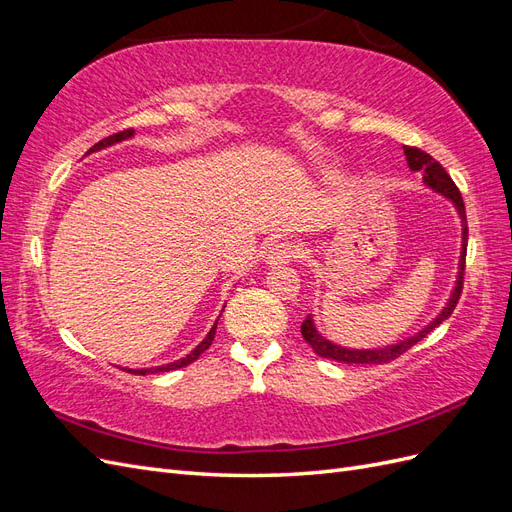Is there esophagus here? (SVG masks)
<instances>
[{"label":"esophagus","mask_w":512,"mask_h":512,"mask_svg":"<svg viewBox=\"0 0 512 512\" xmlns=\"http://www.w3.org/2000/svg\"><path fill=\"white\" fill-rule=\"evenodd\" d=\"M297 254H299V247H297V243H292V241H277L271 250L267 252V256H265V262L267 265H288V262L292 260V258H297Z\"/></svg>","instance_id":"34e87169"}]
</instances>
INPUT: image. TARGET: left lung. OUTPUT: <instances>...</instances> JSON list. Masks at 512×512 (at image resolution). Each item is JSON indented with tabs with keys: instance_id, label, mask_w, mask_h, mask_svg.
I'll return each instance as SVG.
<instances>
[{
	"instance_id": "left-lung-1",
	"label": "left lung",
	"mask_w": 512,
	"mask_h": 512,
	"mask_svg": "<svg viewBox=\"0 0 512 512\" xmlns=\"http://www.w3.org/2000/svg\"><path fill=\"white\" fill-rule=\"evenodd\" d=\"M404 153H406V160L408 166L412 170H421L423 173V181L425 185H429L431 190H436L438 194L446 196L451 203L455 205L459 218H461V258H459V275H457V284L455 290L451 294V299H448L446 307L440 312L438 318H433L423 331H418L416 335L408 337V339H401V342L393 344V346H384V348H376V350H352V348H344V346H337L333 342H329L327 337H322L316 331V324L312 320V316H307L301 324V333L305 342L314 348V352L318 356H324V359H333L337 363H354V365H371V363H389L395 361L399 354H404L406 350H410L416 342H421V339L442 324L448 316L453 314V309L457 307V301L461 297V288H463V275H466V252H468V220H466V207H463V198L461 192L455 185V181L451 179V175L446 173L442 168L440 162L433 160L429 153H425L423 149L418 147H408L404 145Z\"/></svg>"
}]
</instances>
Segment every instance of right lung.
I'll return each mask as SVG.
<instances>
[{"mask_svg": "<svg viewBox=\"0 0 512 512\" xmlns=\"http://www.w3.org/2000/svg\"><path fill=\"white\" fill-rule=\"evenodd\" d=\"M134 134V130H123V132H117V134H113V136H108V138H102L100 143H96L94 147H91L87 153H94V151H100V149H104V147H108V145H115V143H119V141H126V138H130ZM215 329H218V322L213 324L211 327V331L207 333V337L203 339V342H200L188 356H183V359H179V361H175V363H168V365H160V367H149V369H128L130 374H138V376H145V374H158V371H173V369H179V367H185V365H190L192 361H196L200 354H203L209 346H211V342H213V337H215Z\"/></svg>", "mask_w": 512, "mask_h": 512, "instance_id": "right-lung-1", "label": "right lung"}]
</instances>
